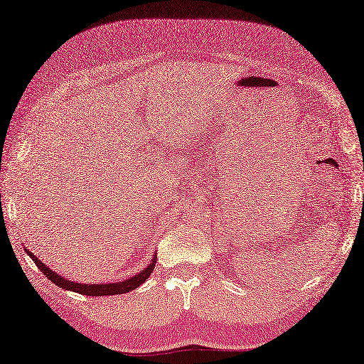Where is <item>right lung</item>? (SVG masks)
Returning <instances> with one entry per match:
<instances>
[{
	"mask_svg": "<svg viewBox=\"0 0 364 364\" xmlns=\"http://www.w3.org/2000/svg\"><path fill=\"white\" fill-rule=\"evenodd\" d=\"M25 252L29 255L31 258H33V261L36 262L37 267L45 274V277L48 278V280H51L56 286H59V288L73 291V292H80V294H84V296H94V297L115 296V294H125V292H129V291L139 288V286H141L146 280V278L151 275L153 269H154V262H156V258H158L156 255H153L151 262L142 270V272H139L134 277H129L128 280H125V282L105 283V284L103 283L102 284H89V283L82 284V283H75V282L67 280V278L60 277L56 272H53V270L48 266H45L43 262L38 259L34 253H31L28 249H25Z\"/></svg>",
	"mask_w": 364,
	"mask_h": 364,
	"instance_id": "add662e5",
	"label": "right lung"
}]
</instances>
